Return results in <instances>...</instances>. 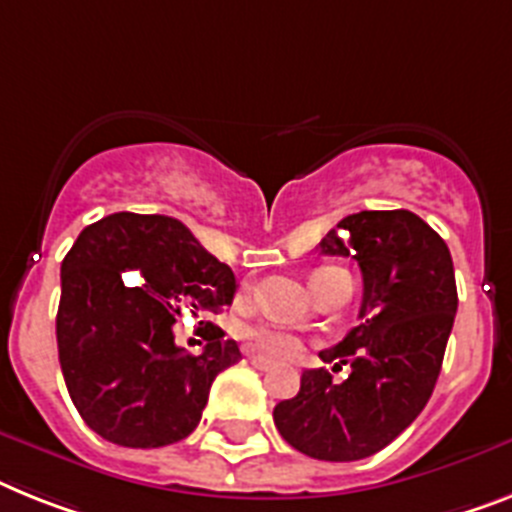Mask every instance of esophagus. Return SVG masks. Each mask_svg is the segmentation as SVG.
<instances>
[{"mask_svg": "<svg viewBox=\"0 0 512 512\" xmlns=\"http://www.w3.org/2000/svg\"><path fill=\"white\" fill-rule=\"evenodd\" d=\"M249 362H252V367H257V369H273V362L260 354H249Z\"/></svg>", "mask_w": 512, "mask_h": 512, "instance_id": "1", "label": "esophagus"}]
</instances>
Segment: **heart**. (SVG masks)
<instances>
[{"label": "heart", "mask_w": 512, "mask_h": 512, "mask_svg": "<svg viewBox=\"0 0 512 512\" xmlns=\"http://www.w3.org/2000/svg\"><path fill=\"white\" fill-rule=\"evenodd\" d=\"M338 268H320L312 273L309 278V286L320 281L322 276H328ZM249 343L255 346L257 351H263L265 356H276V359H289V356H296L302 351V341L291 333H283V330H270V328H257L249 330Z\"/></svg>", "instance_id": "1"}]
</instances>
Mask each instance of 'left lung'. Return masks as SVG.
Returning a JSON list of instances; mask_svg holds the SVG:
<instances>
[{
	"mask_svg": "<svg viewBox=\"0 0 512 512\" xmlns=\"http://www.w3.org/2000/svg\"><path fill=\"white\" fill-rule=\"evenodd\" d=\"M322 255L354 257L364 278L359 325L322 362L349 377L304 369L302 388L273 409L291 448L320 461H359L401 435L427 406L453 330V257L411 210H362L320 242Z\"/></svg>",
	"mask_w": 512,
	"mask_h": 512,
	"instance_id": "1",
	"label": "left lung"
}]
</instances>
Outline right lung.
<instances>
[{
    "label": "right lung",
    "instance_id": "add662e5",
    "mask_svg": "<svg viewBox=\"0 0 512 512\" xmlns=\"http://www.w3.org/2000/svg\"><path fill=\"white\" fill-rule=\"evenodd\" d=\"M234 291L229 265L176 218L114 213L85 226L62 263L57 312L59 364L83 422L122 448L190 435L216 375L242 354L223 336L187 354L174 322L216 315Z\"/></svg>",
    "mask_w": 512,
    "mask_h": 512
}]
</instances>
